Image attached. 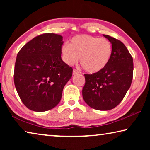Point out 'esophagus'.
Returning <instances> with one entry per match:
<instances>
[{"instance_id":"esophagus-1","label":"esophagus","mask_w":150,"mask_h":150,"mask_svg":"<svg viewBox=\"0 0 150 150\" xmlns=\"http://www.w3.org/2000/svg\"><path fill=\"white\" fill-rule=\"evenodd\" d=\"M79 73V71H78L77 69H73V75L77 74V73Z\"/></svg>"}]
</instances>
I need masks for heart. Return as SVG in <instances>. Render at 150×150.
<instances>
[{
  "instance_id": "b5f03b06",
  "label": "heart",
  "mask_w": 150,
  "mask_h": 150,
  "mask_svg": "<svg viewBox=\"0 0 150 150\" xmlns=\"http://www.w3.org/2000/svg\"><path fill=\"white\" fill-rule=\"evenodd\" d=\"M62 53L67 64H74L80 57L83 69L95 73L100 71L107 65L112 54V47L106 38L78 35L71 40L70 44L62 45Z\"/></svg>"
}]
</instances>
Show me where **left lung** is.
I'll list each match as a JSON object with an SVG mask.
<instances>
[{
	"mask_svg": "<svg viewBox=\"0 0 150 150\" xmlns=\"http://www.w3.org/2000/svg\"><path fill=\"white\" fill-rule=\"evenodd\" d=\"M112 44V54L103 70L85 74L83 88L85 102L91 108L108 110L118 106L130 87L133 78V58L122 42L103 35Z\"/></svg>",
	"mask_w": 150,
	"mask_h": 150,
	"instance_id": "obj_1",
	"label": "left lung"
}]
</instances>
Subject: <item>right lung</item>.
Instances as JSON below:
<instances>
[{
  "label": "right lung",
  "instance_id": "right-lung-1",
  "mask_svg": "<svg viewBox=\"0 0 150 150\" xmlns=\"http://www.w3.org/2000/svg\"><path fill=\"white\" fill-rule=\"evenodd\" d=\"M62 35L45 33L35 37L17 54L14 81L17 93L30 110L44 112L60 102L72 77L73 68L62 59Z\"/></svg>",
  "mask_w": 150,
  "mask_h": 150
}]
</instances>
